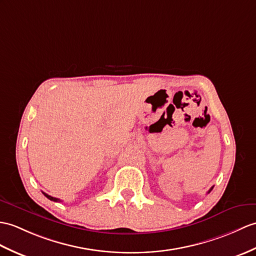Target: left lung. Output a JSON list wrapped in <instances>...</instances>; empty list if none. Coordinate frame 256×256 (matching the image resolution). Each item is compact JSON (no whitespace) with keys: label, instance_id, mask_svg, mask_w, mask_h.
I'll return each mask as SVG.
<instances>
[{"label":"left lung","instance_id":"1","mask_svg":"<svg viewBox=\"0 0 256 256\" xmlns=\"http://www.w3.org/2000/svg\"><path fill=\"white\" fill-rule=\"evenodd\" d=\"M212 188H210V191H208V193H210V191H212Z\"/></svg>","mask_w":256,"mask_h":256}]
</instances>
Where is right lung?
Returning <instances> with one entry per match:
<instances>
[{"instance_id":"obj_1","label":"right lung","mask_w":256,"mask_h":256,"mask_svg":"<svg viewBox=\"0 0 256 256\" xmlns=\"http://www.w3.org/2000/svg\"><path fill=\"white\" fill-rule=\"evenodd\" d=\"M44 194V196H46V198H49L50 200H53V202H61L60 200H58V198H53V196H50V195H48L46 193H44V192H42Z\"/></svg>"}]
</instances>
